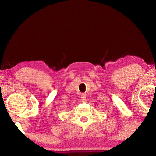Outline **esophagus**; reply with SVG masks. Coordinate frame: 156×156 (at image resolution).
<instances>
[{"label":"esophagus","mask_w":156,"mask_h":156,"mask_svg":"<svg viewBox=\"0 0 156 156\" xmlns=\"http://www.w3.org/2000/svg\"><path fill=\"white\" fill-rule=\"evenodd\" d=\"M81 99H82V101L83 102L86 101V100H87L86 95H85V94H82V96H81Z\"/></svg>","instance_id":"1"}]
</instances>
